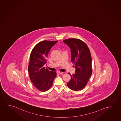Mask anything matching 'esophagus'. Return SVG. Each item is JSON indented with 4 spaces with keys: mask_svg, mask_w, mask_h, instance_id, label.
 <instances>
[{
    "mask_svg": "<svg viewBox=\"0 0 121 121\" xmlns=\"http://www.w3.org/2000/svg\"><path fill=\"white\" fill-rule=\"evenodd\" d=\"M57 73H58V74H63V72H60V71H57Z\"/></svg>",
    "mask_w": 121,
    "mask_h": 121,
    "instance_id": "obj_1",
    "label": "esophagus"
}]
</instances>
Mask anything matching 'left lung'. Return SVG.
Returning a JSON list of instances; mask_svg holds the SVG:
<instances>
[{"mask_svg": "<svg viewBox=\"0 0 121 121\" xmlns=\"http://www.w3.org/2000/svg\"><path fill=\"white\" fill-rule=\"evenodd\" d=\"M71 49V62L74 65L75 74L71 75V80L67 84L73 91L82 89L87 85L92 73V58L89 49L80 39H69L64 40Z\"/></svg>", "mask_w": 121, "mask_h": 121, "instance_id": "left-lung-1", "label": "left lung"}]
</instances>
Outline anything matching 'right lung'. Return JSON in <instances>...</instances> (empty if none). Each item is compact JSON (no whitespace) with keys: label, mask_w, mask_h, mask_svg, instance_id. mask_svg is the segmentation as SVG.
<instances>
[{"label":"right lung","mask_w":121,"mask_h":121,"mask_svg":"<svg viewBox=\"0 0 121 121\" xmlns=\"http://www.w3.org/2000/svg\"><path fill=\"white\" fill-rule=\"evenodd\" d=\"M57 41H43L36 45L30 55L28 72L30 79L40 91H46L52 87L56 76V72L48 70L43 66L47 63L48 52Z\"/></svg>","instance_id":"add662e5"}]
</instances>
